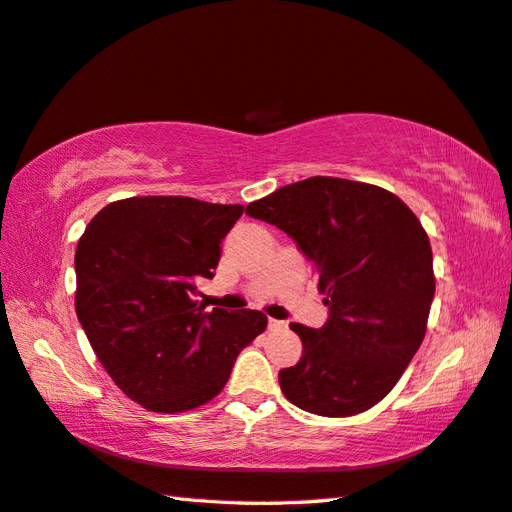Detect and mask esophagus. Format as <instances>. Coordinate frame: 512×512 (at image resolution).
I'll use <instances>...</instances> for the list:
<instances>
[{
	"instance_id": "esophagus-1",
	"label": "esophagus",
	"mask_w": 512,
	"mask_h": 512,
	"mask_svg": "<svg viewBox=\"0 0 512 512\" xmlns=\"http://www.w3.org/2000/svg\"><path fill=\"white\" fill-rule=\"evenodd\" d=\"M267 326H269V331H282V328H287V322H282V320H271V317H269Z\"/></svg>"
}]
</instances>
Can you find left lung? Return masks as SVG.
Instances as JSON below:
<instances>
[{"label": "left lung", "mask_w": 512, "mask_h": 512, "mask_svg": "<svg viewBox=\"0 0 512 512\" xmlns=\"http://www.w3.org/2000/svg\"><path fill=\"white\" fill-rule=\"evenodd\" d=\"M249 217L287 232L320 276L328 320L291 324L302 357L280 390L317 416H355L385 399L427 331L436 278L429 236L390 190L309 177L249 203Z\"/></svg>", "instance_id": "8db88e82"}]
</instances>
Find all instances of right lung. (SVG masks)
<instances>
[{
    "label": "right lung",
    "instance_id": "obj_1",
    "mask_svg": "<svg viewBox=\"0 0 512 512\" xmlns=\"http://www.w3.org/2000/svg\"><path fill=\"white\" fill-rule=\"evenodd\" d=\"M243 206L192 197H129L89 221L78 241L76 315L113 383L151 412L212 401L267 315L195 300Z\"/></svg>",
    "mask_w": 512,
    "mask_h": 512
}]
</instances>
